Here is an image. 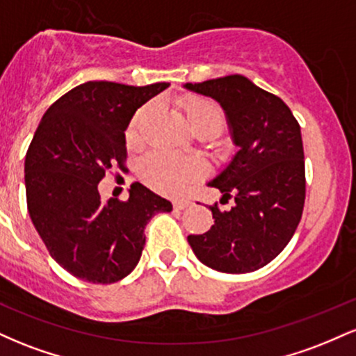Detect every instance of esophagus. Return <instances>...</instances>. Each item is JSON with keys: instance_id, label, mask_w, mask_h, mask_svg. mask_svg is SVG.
<instances>
[{"instance_id": "1", "label": "esophagus", "mask_w": 356, "mask_h": 356, "mask_svg": "<svg viewBox=\"0 0 356 356\" xmlns=\"http://www.w3.org/2000/svg\"><path fill=\"white\" fill-rule=\"evenodd\" d=\"M191 206H192V201H191V199H187V197L175 199V201H174V207H175V209H179V211L187 209V207H191Z\"/></svg>"}]
</instances>
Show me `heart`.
<instances>
[{"label": "heart", "mask_w": 356, "mask_h": 356, "mask_svg": "<svg viewBox=\"0 0 356 356\" xmlns=\"http://www.w3.org/2000/svg\"><path fill=\"white\" fill-rule=\"evenodd\" d=\"M187 120L195 130L214 129L220 130L224 124V112L216 102L209 99H192L184 104ZM147 108L140 110L136 117L130 122L129 130H127V137H134L137 134L138 124L142 118L145 117ZM206 164L201 157H181L167 150H154L142 161L140 172L142 177L145 179L150 186L162 192H174L182 191L186 184L191 179L197 177L199 174L204 172Z\"/></svg>", "instance_id": "obj_1"}]
</instances>
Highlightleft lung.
<instances>
[{"label": "left lung", "instance_id": "left-lung-1", "mask_svg": "<svg viewBox=\"0 0 356 356\" xmlns=\"http://www.w3.org/2000/svg\"><path fill=\"white\" fill-rule=\"evenodd\" d=\"M218 100L239 147L209 186L232 199L229 211L209 206L214 226L187 236L192 251L216 271L241 275L266 266L286 248L301 220L306 195L301 129L280 97L243 75L186 83Z\"/></svg>", "mask_w": 356, "mask_h": 356}]
</instances>
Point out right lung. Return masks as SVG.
Returning a JSON list of instances; mask_svg holds the SVG:
<instances>
[{"label":"right lung","mask_w":356,"mask_h":356,"mask_svg":"<svg viewBox=\"0 0 356 356\" xmlns=\"http://www.w3.org/2000/svg\"><path fill=\"white\" fill-rule=\"evenodd\" d=\"M170 83L87 81L60 97L36 129L24 161L26 204L40 238L61 268L87 283L120 281L140 259L144 229L172 204L142 184L127 201L100 197L99 182L127 172L125 129L136 110Z\"/></svg>","instance_id":"right-lung-1"}]
</instances>
